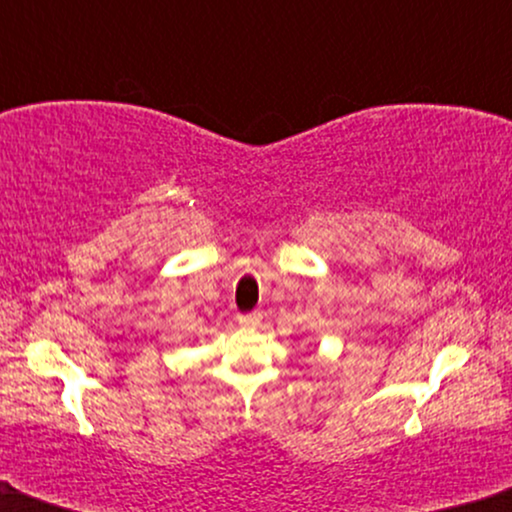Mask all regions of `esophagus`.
<instances>
[{"instance_id":"obj_1","label":"esophagus","mask_w":512,"mask_h":512,"mask_svg":"<svg viewBox=\"0 0 512 512\" xmlns=\"http://www.w3.org/2000/svg\"><path fill=\"white\" fill-rule=\"evenodd\" d=\"M261 319H263V314L258 312V310L249 312V314H240V317H237V321H240V326H244V328H256L258 324H261Z\"/></svg>"}]
</instances>
